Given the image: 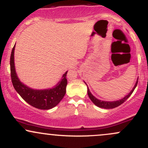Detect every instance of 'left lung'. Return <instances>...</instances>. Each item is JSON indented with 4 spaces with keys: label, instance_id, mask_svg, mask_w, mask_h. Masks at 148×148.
Instances as JSON below:
<instances>
[{
    "label": "left lung",
    "instance_id": "1",
    "mask_svg": "<svg viewBox=\"0 0 148 148\" xmlns=\"http://www.w3.org/2000/svg\"><path fill=\"white\" fill-rule=\"evenodd\" d=\"M137 84H138V81H136L135 86H134V87L133 89H132V90L130 92V94L127 95V96H125V97L123 98V99L118 100V101H101V100L97 99V98L95 97L91 94V92H90L89 89H88V96H89L90 99L91 101H92V102L94 103L96 105V106H99V107H100V108H108V109H110V108H115V107H118V106H120V105H121L122 103H123L127 99H128L129 97H130L131 96V95H132V92H134V89H135L136 87Z\"/></svg>",
    "mask_w": 148,
    "mask_h": 148
}]
</instances>
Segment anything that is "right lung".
<instances>
[{"instance_id": "obj_1", "label": "right lung", "mask_w": 148, "mask_h": 148, "mask_svg": "<svg viewBox=\"0 0 148 148\" xmlns=\"http://www.w3.org/2000/svg\"><path fill=\"white\" fill-rule=\"evenodd\" d=\"M14 47L15 45L12 48L10 56V74L12 83L14 89L27 103L35 108L42 110H48L53 108L58 104L65 95L66 86L67 84L66 76L67 72L64 74L62 79L52 89L39 90L27 87L19 81L15 72L14 62Z\"/></svg>"}]
</instances>
